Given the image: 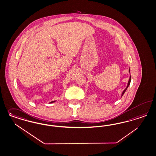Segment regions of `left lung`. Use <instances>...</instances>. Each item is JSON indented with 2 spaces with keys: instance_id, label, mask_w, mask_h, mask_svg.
<instances>
[{
  "instance_id": "1",
  "label": "left lung",
  "mask_w": 156,
  "mask_h": 156,
  "mask_svg": "<svg viewBox=\"0 0 156 156\" xmlns=\"http://www.w3.org/2000/svg\"><path fill=\"white\" fill-rule=\"evenodd\" d=\"M129 73H130V69H129ZM131 82V76H130V78H129V81H128V83H127V86L126 87V88L125 89V90H123V92H122V95H121V97L123 95V94H125V92H126V90H127V88L129 87V86H130V84Z\"/></svg>"
}]
</instances>
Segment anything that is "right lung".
<instances>
[{
  "label": "right lung",
  "instance_id": "add662e5",
  "mask_svg": "<svg viewBox=\"0 0 156 156\" xmlns=\"http://www.w3.org/2000/svg\"><path fill=\"white\" fill-rule=\"evenodd\" d=\"M55 101H51V102H50V103H55Z\"/></svg>",
  "mask_w": 156,
  "mask_h": 156
}]
</instances>
